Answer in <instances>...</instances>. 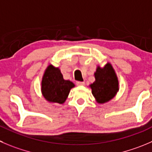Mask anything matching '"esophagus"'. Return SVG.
Segmentation results:
<instances>
[{
    "label": "esophagus",
    "instance_id": "obj_1",
    "mask_svg": "<svg viewBox=\"0 0 152 152\" xmlns=\"http://www.w3.org/2000/svg\"><path fill=\"white\" fill-rule=\"evenodd\" d=\"M76 85L78 86H84L85 85V83L84 82H76Z\"/></svg>",
    "mask_w": 152,
    "mask_h": 152
}]
</instances>
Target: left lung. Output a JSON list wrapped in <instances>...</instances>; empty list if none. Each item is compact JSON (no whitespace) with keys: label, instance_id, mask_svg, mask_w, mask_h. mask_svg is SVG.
I'll use <instances>...</instances> for the list:
<instances>
[{"label":"left lung","instance_id":"left-lung-1","mask_svg":"<svg viewBox=\"0 0 152 152\" xmlns=\"http://www.w3.org/2000/svg\"><path fill=\"white\" fill-rule=\"evenodd\" d=\"M95 81L89 87L93 96L99 104H104L111 100L119 91V80L115 70L110 62L104 67L98 65L94 73Z\"/></svg>","mask_w":152,"mask_h":152}]
</instances>
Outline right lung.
Wrapping results in <instances>:
<instances>
[{
  "instance_id": "1",
  "label": "right lung",
  "mask_w": 152,
  "mask_h": 152,
  "mask_svg": "<svg viewBox=\"0 0 152 152\" xmlns=\"http://www.w3.org/2000/svg\"><path fill=\"white\" fill-rule=\"evenodd\" d=\"M75 85L70 80L63 78L59 67L49 64L45 70L41 91L44 98L50 103L63 104L67 99L70 90Z\"/></svg>"
}]
</instances>
